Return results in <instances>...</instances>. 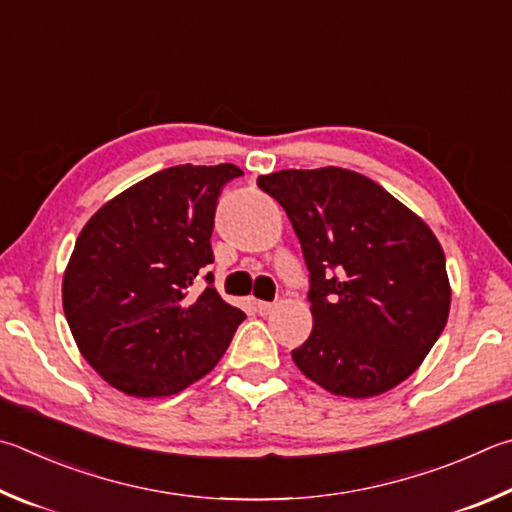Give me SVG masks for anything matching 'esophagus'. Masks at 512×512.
<instances>
[{
	"label": "esophagus",
	"instance_id": "34e87169",
	"mask_svg": "<svg viewBox=\"0 0 512 512\" xmlns=\"http://www.w3.org/2000/svg\"><path fill=\"white\" fill-rule=\"evenodd\" d=\"M273 309H275L273 302H257V311L262 313V315H268Z\"/></svg>",
	"mask_w": 512,
	"mask_h": 512
}]
</instances>
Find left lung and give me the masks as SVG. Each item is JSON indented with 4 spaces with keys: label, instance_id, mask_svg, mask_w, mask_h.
<instances>
[{
    "label": "left lung",
    "instance_id": "left-lung-1",
    "mask_svg": "<svg viewBox=\"0 0 512 512\" xmlns=\"http://www.w3.org/2000/svg\"><path fill=\"white\" fill-rule=\"evenodd\" d=\"M257 185L286 210L311 273L313 331L291 351L297 369L347 398L410 378L450 313L445 255L430 226L345 167L282 170Z\"/></svg>",
    "mask_w": 512,
    "mask_h": 512
}]
</instances>
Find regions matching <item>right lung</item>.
<instances>
[{"instance_id": "obj_1", "label": "right lung", "mask_w": 512, "mask_h": 512, "mask_svg": "<svg viewBox=\"0 0 512 512\" xmlns=\"http://www.w3.org/2000/svg\"><path fill=\"white\" fill-rule=\"evenodd\" d=\"M232 163L174 165L109 199L80 230L62 280L73 340L118 392L161 398L197 383L224 356L244 311L212 286L210 235Z\"/></svg>"}]
</instances>
